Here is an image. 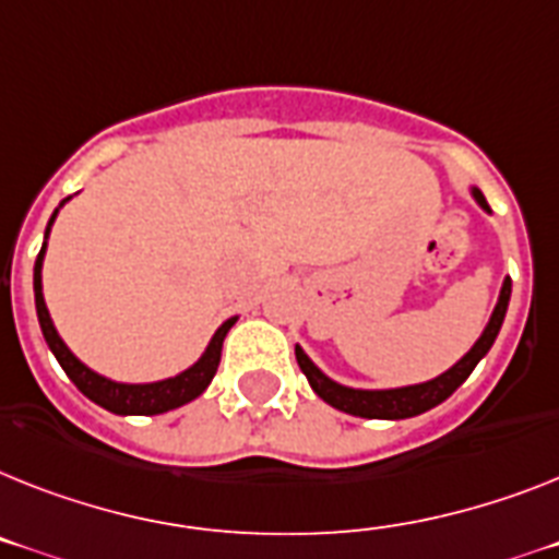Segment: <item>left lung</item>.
Segmentation results:
<instances>
[{
    "label": "left lung",
    "mask_w": 559,
    "mask_h": 559,
    "mask_svg": "<svg viewBox=\"0 0 559 559\" xmlns=\"http://www.w3.org/2000/svg\"><path fill=\"white\" fill-rule=\"evenodd\" d=\"M475 199L480 201L483 210H489L486 199H483V192L475 190ZM509 298H511V281L506 278L503 289H500V301H497L495 312H491V321L489 326L483 330L480 341H477L472 349L463 355L457 364H454L449 372H443L440 378L435 381H426V383H417V386H403V389H381V392H367V389H349V386H341V383L330 381L321 369L312 364V360L304 355L301 346H295V358H298V367L301 372L307 374L309 386L316 389V395L323 397V401L335 406V409L346 412V415H355V417H369V420H401V417H415V415H424L429 412L431 406H438V403L447 401L452 395L454 389L461 386L466 381L472 369L480 364V358L486 352L491 349L495 344L497 332L503 326V318H506V309H509Z\"/></svg>",
    "instance_id": "1"
}]
</instances>
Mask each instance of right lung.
Wrapping results in <instances>:
<instances>
[{"instance_id": "right-lung-1", "label": "right lung", "mask_w": 559, "mask_h": 559, "mask_svg": "<svg viewBox=\"0 0 559 559\" xmlns=\"http://www.w3.org/2000/svg\"><path fill=\"white\" fill-rule=\"evenodd\" d=\"M53 218L56 213L50 215V224H53ZM50 224L48 229H45V238H48L50 233ZM41 258H45V243H41L36 266H33V293H36V316H39L41 335H45L56 360L62 364L68 378L76 383V389L84 397H91L93 403H98L102 409L112 412V415H162V412L185 406V403H190L192 397H199L201 392L210 386L215 369H218V360H222L224 337H227L229 326L236 323V318L224 321L222 326H218V332L213 335V341H210L207 352L201 355L199 364H192L187 372L176 374V378H167V381L158 383L107 381V378H102V374H96L93 369L84 367L82 360L64 346L59 332H56L53 321H50L48 316V307H45V298H41Z\"/></svg>"}]
</instances>
